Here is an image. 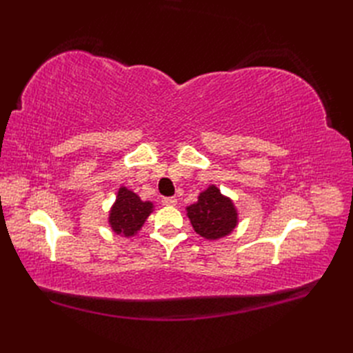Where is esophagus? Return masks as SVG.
Here are the masks:
<instances>
[{
	"mask_svg": "<svg viewBox=\"0 0 353 353\" xmlns=\"http://www.w3.org/2000/svg\"><path fill=\"white\" fill-rule=\"evenodd\" d=\"M162 203L166 206H175L176 205V199L175 197H163Z\"/></svg>",
	"mask_w": 353,
	"mask_h": 353,
	"instance_id": "34e87169",
	"label": "esophagus"
}]
</instances>
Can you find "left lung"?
<instances>
[{"label": "left lung", "mask_w": 353, "mask_h": 353, "mask_svg": "<svg viewBox=\"0 0 353 353\" xmlns=\"http://www.w3.org/2000/svg\"><path fill=\"white\" fill-rule=\"evenodd\" d=\"M187 212L194 231L209 240L227 236L237 225L236 208L215 185L203 191L197 203L188 206Z\"/></svg>", "instance_id": "left-lung-1"}]
</instances>
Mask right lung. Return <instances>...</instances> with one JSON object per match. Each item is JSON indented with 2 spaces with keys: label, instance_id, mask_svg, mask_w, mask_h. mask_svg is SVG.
<instances>
[{
  "label": "right lung",
  "instance_id": "right-lung-1",
  "mask_svg": "<svg viewBox=\"0 0 353 353\" xmlns=\"http://www.w3.org/2000/svg\"><path fill=\"white\" fill-rule=\"evenodd\" d=\"M152 209L153 205L150 201H141V199L135 193L122 187L117 193L109 222L114 232L130 237L143 227Z\"/></svg>",
  "mask_w": 353,
  "mask_h": 353
}]
</instances>
